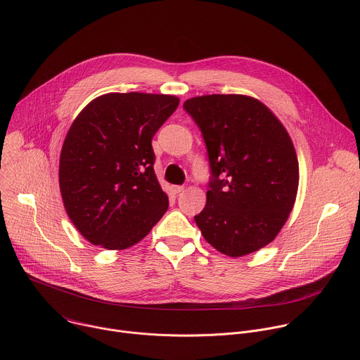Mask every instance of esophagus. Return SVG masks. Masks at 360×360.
<instances>
[{
  "instance_id": "obj_1",
  "label": "esophagus",
  "mask_w": 360,
  "mask_h": 360,
  "mask_svg": "<svg viewBox=\"0 0 360 360\" xmlns=\"http://www.w3.org/2000/svg\"><path fill=\"white\" fill-rule=\"evenodd\" d=\"M185 189V186H182V185H172L171 186V191L174 192V193H179V192H182Z\"/></svg>"
}]
</instances>
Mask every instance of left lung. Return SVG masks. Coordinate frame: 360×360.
I'll return each mask as SVG.
<instances>
[{"label":"left lung","instance_id":"1","mask_svg":"<svg viewBox=\"0 0 360 360\" xmlns=\"http://www.w3.org/2000/svg\"><path fill=\"white\" fill-rule=\"evenodd\" d=\"M184 108L203 135L212 172L198 228L232 258L259 250L281 232L296 200L299 164L288 131L248 95L193 96Z\"/></svg>","mask_w":360,"mask_h":360}]
</instances>
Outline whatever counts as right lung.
I'll return each instance as SVG.
<instances>
[{"instance_id":"obj_1","label":"right lung","mask_w":360,"mask_h":360,"mask_svg":"<svg viewBox=\"0 0 360 360\" xmlns=\"http://www.w3.org/2000/svg\"><path fill=\"white\" fill-rule=\"evenodd\" d=\"M178 105L175 95L110 92L74 120L60 155V191L71 222L92 245L131 248L167 212L150 142Z\"/></svg>"}]
</instances>
